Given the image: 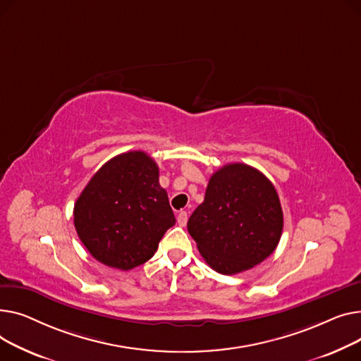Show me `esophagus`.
<instances>
[{
  "instance_id": "obj_1",
  "label": "esophagus",
  "mask_w": 361,
  "mask_h": 361,
  "mask_svg": "<svg viewBox=\"0 0 361 361\" xmlns=\"http://www.w3.org/2000/svg\"><path fill=\"white\" fill-rule=\"evenodd\" d=\"M178 224L179 226H186V223H188V213H186V211H180V213L178 214Z\"/></svg>"
}]
</instances>
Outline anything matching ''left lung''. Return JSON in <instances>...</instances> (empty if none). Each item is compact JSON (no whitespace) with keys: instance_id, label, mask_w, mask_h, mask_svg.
<instances>
[{"instance_id":"1","label":"left lung","mask_w":361,"mask_h":361,"mask_svg":"<svg viewBox=\"0 0 361 361\" xmlns=\"http://www.w3.org/2000/svg\"><path fill=\"white\" fill-rule=\"evenodd\" d=\"M188 231L204 261L233 275L267 259L283 233L277 190L258 169L226 164L209 178L204 202L188 220Z\"/></svg>"}]
</instances>
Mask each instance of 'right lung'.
Returning a JSON list of instances; mask_svg holds the SVG:
<instances>
[{
	"label": "right lung",
	"mask_w": 361,
	"mask_h": 361,
	"mask_svg": "<svg viewBox=\"0 0 361 361\" xmlns=\"http://www.w3.org/2000/svg\"><path fill=\"white\" fill-rule=\"evenodd\" d=\"M176 223L159 167L144 152L106 161L74 205V226L99 262L128 271L150 259Z\"/></svg>",
	"instance_id": "1"
}]
</instances>
